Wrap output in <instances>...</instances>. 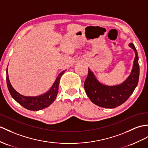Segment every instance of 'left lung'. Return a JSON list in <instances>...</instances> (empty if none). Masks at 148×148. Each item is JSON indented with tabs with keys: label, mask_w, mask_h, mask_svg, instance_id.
<instances>
[{
	"label": "left lung",
	"mask_w": 148,
	"mask_h": 148,
	"mask_svg": "<svg viewBox=\"0 0 148 148\" xmlns=\"http://www.w3.org/2000/svg\"><path fill=\"white\" fill-rule=\"evenodd\" d=\"M129 45L134 49L136 57L131 73L122 84L116 86H107L100 84L88 68L84 88L90 100L95 105L109 109L119 106L129 99L138 85L139 77L138 52L133 43Z\"/></svg>",
	"instance_id": "1"
}]
</instances>
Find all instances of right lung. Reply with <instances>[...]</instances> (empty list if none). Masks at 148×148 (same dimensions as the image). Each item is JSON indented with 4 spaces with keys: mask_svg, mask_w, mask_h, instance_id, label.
I'll return each instance as SVG.
<instances>
[{
    "mask_svg": "<svg viewBox=\"0 0 148 148\" xmlns=\"http://www.w3.org/2000/svg\"><path fill=\"white\" fill-rule=\"evenodd\" d=\"M66 70L63 71L62 73H60L58 77L56 78L52 87L50 88L49 90L46 93L39 96L36 97H27L21 95L20 93L16 92L14 88L12 87L10 84L9 76L8 71L7 69V84L10 95L12 97V98L16 100L17 102L19 103L20 105L26 108V109L29 110L37 111L39 110L44 109L45 108L48 107L55 101L56 97L57 96L58 92V86L61 77L64 73Z\"/></svg>",
    "mask_w": 148,
    "mask_h": 148,
    "instance_id": "right-lung-1",
    "label": "right lung"
}]
</instances>
